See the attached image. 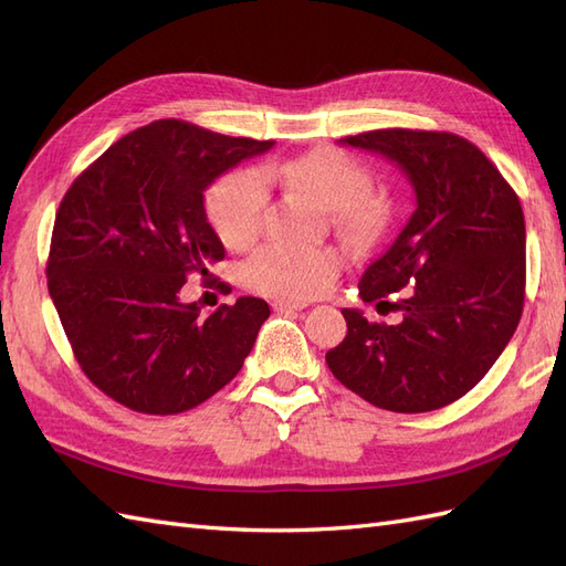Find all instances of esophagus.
I'll list each match as a JSON object with an SVG mask.
<instances>
[{
	"mask_svg": "<svg viewBox=\"0 0 566 566\" xmlns=\"http://www.w3.org/2000/svg\"><path fill=\"white\" fill-rule=\"evenodd\" d=\"M273 310L281 312V314H290V312H302L304 304L293 302V300H276V302H273Z\"/></svg>",
	"mask_w": 566,
	"mask_h": 566,
	"instance_id": "1",
	"label": "esophagus"
}]
</instances>
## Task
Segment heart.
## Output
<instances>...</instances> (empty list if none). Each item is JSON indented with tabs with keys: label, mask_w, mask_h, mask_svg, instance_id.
Listing matches in <instances>:
<instances>
[{
	"label": "heart",
	"mask_w": 566,
	"mask_h": 566,
	"mask_svg": "<svg viewBox=\"0 0 566 566\" xmlns=\"http://www.w3.org/2000/svg\"><path fill=\"white\" fill-rule=\"evenodd\" d=\"M287 184L331 210L333 227L352 238L368 241L387 219V200L366 191L370 175L333 148H318L300 158L264 163L256 172L227 175L219 179L205 200L210 224L221 243L248 248L262 229L266 208L264 184ZM342 269V256L333 248H290L269 243L248 256L243 283L269 297L312 300L333 285Z\"/></svg>",
	"instance_id": "b5f03b06"
}]
</instances>
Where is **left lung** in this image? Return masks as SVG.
<instances>
[{
	"mask_svg": "<svg viewBox=\"0 0 566 566\" xmlns=\"http://www.w3.org/2000/svg\"><path fill=\"white\" fill-rule=\"evenodd\" d=\"M342 144L397 163L418 208L358 281L364 302L408 287L401 323L342 310L347 335L325 361L368 403L427 413L484 378L524 310L526 229L517 193L482 150L451 132L373 129ZM389 304V302H387Z\"/></svg>",
	"mask_w": 566,
	"mask_h": 566,
	"instance_id": "1",
	"label": "left lung"
}]
</instances>
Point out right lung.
<instances>
[{"label":"right lung","mask_w":566,"mask_h":566,"mask_svg":"<svg viewBox=\"0 0 566 566\" xmlns=\"http://www.w3.org/2000/svg\"><path fill=\"white\" fill-rule=\"evenodd\" d=\"M271 146L158 119L117 139L65 191L49 295L80 368L113 401L148 416L184 413L243 368L269 304L238 297L202 318L179 290L224 260L205 188Z\"/></svg>","instance_id":"right-lung-1"}]
</instances>
